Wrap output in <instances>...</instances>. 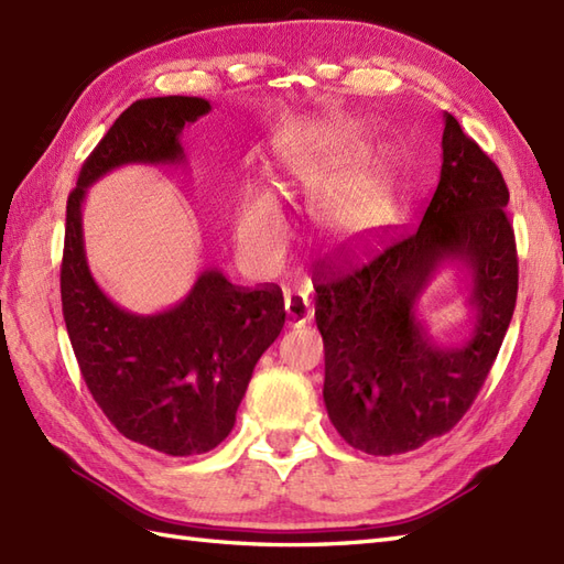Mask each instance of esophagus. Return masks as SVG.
<instances>
[{
    "label": "esophagus",
    "instance_id": "34e87169",
    "mask_svg": "<svg viewBox=\"0 0 564 564\" xmlns=\"http://www.w3.org/2000/svg\"><path fill=\"white\" fill-rule=\"evenodd\" d=\"M312 305L305 293H288L285 295V322L293 324V326H300L312 319Z\"/></svg>",
    "mask_w": 564,
    "mask_h": 564
}]
</instances>
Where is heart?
Masks as SVG:
<instances>
[{
  "label": "heart",
  "instance_id": "1",
  "mask_svg": "<svg viewBox=\"0 0 564 564\" xmlns=\"http://www.w3.org/2000/svg\"><path fill=\"white\" fill-rule=\"evenodd\" d=\"M370 139L346 120L324 122L283 137L273 147L279 189L312 196V218L336 250H356L375 240L394 212V165L368 151ZM232 232L245 261L269 269L281 259L288 228L271 187L247 180L232 196Z\"/></svg>",
  "mask_w": 564,
  "mask_h": 564
}]
</instances>
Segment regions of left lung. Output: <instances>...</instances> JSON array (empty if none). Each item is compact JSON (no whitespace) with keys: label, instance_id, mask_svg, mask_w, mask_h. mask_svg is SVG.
<instances>
[{"label":"left lung","instance_id":"obj_1","mask_svg":"<svg viewBox=\"0 0 564 564\" xmlns=\"http://www.w3.org/2000/svg\"><path fill=\"white\" fill-rule=\"evenodd\" d=\"M509 189L488 153L447 112L442 173L421 226L365 264H326L314 319L324 338V403L350 447L375 456L417 449L462 421L486 384L519 288ZM444 258L471 271V341L440 349L414 303Z\"/></svg>","mask_w":564,"mask_h":564}]
</instances>
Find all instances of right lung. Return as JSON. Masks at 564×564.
Wrapping results in <instances>:
<instances>
[{"instance_id":"1","label":"right lung","mask_w":564,"mask_h":564,"mask_svg":"<svg viewBox=\"0 0 564 564\" xmlns=\"http://www.w3.org/2000/svg\"><path fill=\"white\" fill-rule=\"evenodd\" d=\"M204 98H143L90 151L67 199L59 269L62 312L84 382L127 440L170 456L204 454L228 437L252 370L283 324L276 283L242 288L206 269L180 305L159 314L117 307L86 264V187L127 163H182L180 132Z\"/></svg>"}]
</instances>
